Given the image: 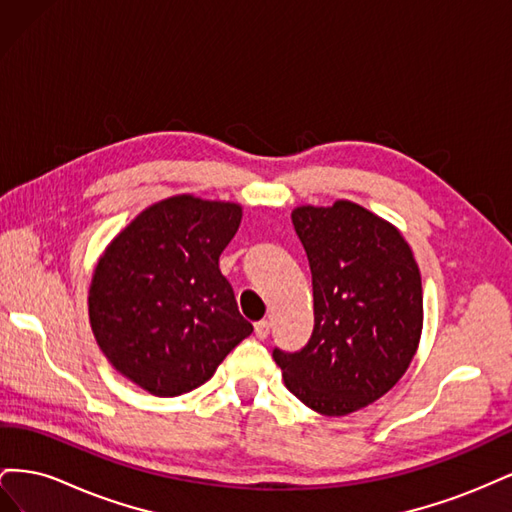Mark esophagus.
<instances>
[{"instance_id":"esophagus-1","label":"esophagus","mask_w":512,"mask_h":512,"mask_svg":"<svg viewBox=\"0 0 512 512\" xmlns=\"http://www.w3.org/2000/svg\"><path fill=\"white\" fill-rule=\"evenodd\" d=\"M269 333H271V322L269 320H260V322L254 324V335L258 339H267Z\"/></svg>"}]
</instances>
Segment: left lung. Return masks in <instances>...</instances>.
Masks as SVG:
<instances>
[{
    "mask_svg": "<svg viewBox=\"0 0 512 512\" xmlns=\"http://www.w3.org/2000/svg\"><path fill=\"white\" fill-rule=\"evenodd\" d=\"M309 260L314 331L299 352L273 350L307 408L346 416L389 393L423 331L421 271L401 232L350 200L292 211Z\"/></svg>",
    "mask_w": 512,
    "mask_h": 512,
    "instance_id": "1",
    "label": "left lung"
}]
</instances>
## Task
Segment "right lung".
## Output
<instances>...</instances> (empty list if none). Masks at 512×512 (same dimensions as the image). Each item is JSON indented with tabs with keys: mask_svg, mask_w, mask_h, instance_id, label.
I'll return each mask as SVG.
<instances>
[{
	"mask_svg": "<svg viewBox=\"0 0 512 512\" xmlns=\"http://www.w3.org/2000/svg\"><path fill=\"white\" fill-rule=\"evenodd\" d=\"M241 205L170 196L108 243L89 286V322L121 376L158 397L205 384L254 329L241 314L220 254Z\"/></svg>",
	"mask_w": 512,
	"mask_h": 512,
	"instance_id": "right-lung-1",
	"label": "right lung"
}]
</instances>
